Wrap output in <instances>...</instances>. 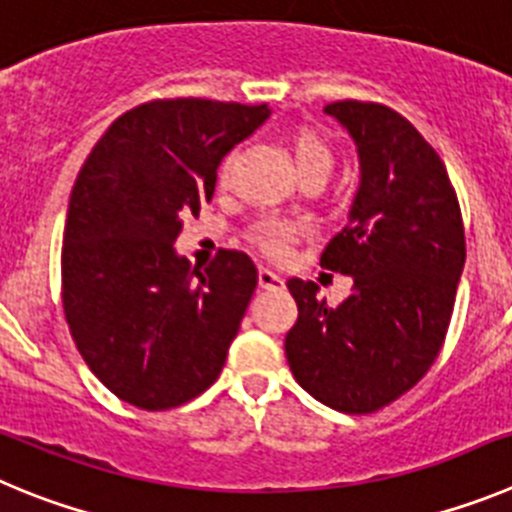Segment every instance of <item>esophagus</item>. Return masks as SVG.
Returning a JSON list of instances; mask_svg holds the SVG:
<instances>
[{"instance_id": "esophagus-1", "label": "esophagus", "mask_w": 512, "mask_h": 512, "mask_svg": "<svg viewBox=\"0 0 512 512\" xmlns=\"http://www.w3.org/2000/svg\"><path fill=\"white\" fill-rule=\"evenodd\" d=\"M257 283H260V288H267V290L285 288V280L280 278L278 273H273L270 267H260V270H257Z\"/></svg>"}]
</instances>
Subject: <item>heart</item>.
I'll return each instance as SVG.
<instances>
[{
	"label": "heart",
	"instance_id": "obj_1",
	"mask_svg": "<svg viewBox=\"0 0 512 512\" xmlns=\"http://www.w3.org/2000/svg\"><path fill=\"white\" fill-rule=\"evenodd\" d=\"M290 153L296 160L298 170H306L311 165H331V153L326 142L321 140L316 132L298 130L290 137ZM227 176V163L222 165V178ZM306 234V227L298 222H280V219H265L252 229V242L260 247L267 255L280 257L288 252V247L296 242L298 237Z\"/></svg>",
	"mask_w": 512,
	"mask_h": 512
}]
</instances>
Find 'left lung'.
Segmentation results:
<instances>
[{
	"label": "left lung",
	"instance_id": "left-lung-1",
	"mask_svg": "<svg viewBox=\"0 0 512 512\" xmlns=\"http://www.w3.org/2000/svg\"><path fill=\"white\" fill-rule=\"evenodd\" d=\"M324 112L357 145L359 188L321 267L352 275L354 285L329 306L316 283L288 280L298 321L285 334V357L324 405L375 413L439 357L467 257L462 211L444 163L408 119L352 99Z\"/></svg>",
	"mask_w": 512,
	"mask_h": 512
}]
</instances>
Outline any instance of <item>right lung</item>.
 Here are the masks:
<instances>
[{
    "label": "right lung",
    "mask_w": 512,
    "mask_h": 512,
    "mask_svg": "<svg viewBox=\"0 0 512 512\" xmlns=\"http://www.w3.org/2000/svg\"><path fill=\"white\" fill-rule=\"evenodd\" d=\"M267 104L155 99L114 119L71 191L63 311L78 352L119 400L168 411L214 385L257 288L245 252L191 270L173 242L211 201L216 168Z\"/></svg>",
    "instance_id": "right-lung-1"
}]
</instances>
